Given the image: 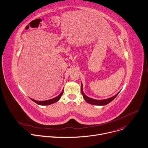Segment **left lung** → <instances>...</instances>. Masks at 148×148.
Returning a JSON list of instances; mask_svg holds the SVG:
<instances>
[{"instance_id": "obj_1", "label": "left lung", "mask_w": 148, "mask_h": 148, "mask_svg": "<svg viewBox=\"0 0 148 148\" xmlns=\"http://www.w3.org/2000/svg\"><path fill=\"white\" fill-rule=\"evenodd\" d=\"M81 92H82V94L84 97V100L88 103L92 104V105H107L108 103H109L110 102H111L112 101H113L115 98L116 97V96L119 95V93H120V92L116 93L115 95H114V96L108 98V99H103V100H96V99H92V98H90L89 97L87 96L83 92V84L82 83V86H81Z\"/></svg>"}]
</instances>
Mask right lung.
I'll return each mask as SVG.
<instances>
[{"mask_svg": "<svg viewBox=\"0 0 148 148\" xmlns=\"http://www.w3.org/2000/svg\"><path fill=\"white\" fill-rule=\"evenodd\" d=\"M63 92H64V90H62V92L58 96L53 98V99H49V100H47V101H36L34 99H32V98H30V99L33 101L35 103H36L38 105H51V104H52V103H54L55 102H56L57 101H59V99H60L61 97L62 96V94H63Z\"/></svg>", "mask_w": 148, "mask_h": 148, "instance_id": "1", "label": "right lung"}]
</instances>
